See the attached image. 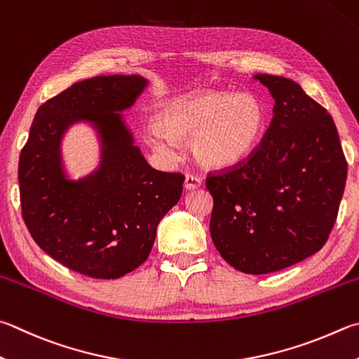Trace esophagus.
Listing matches in <instances>:
<instances>
[{
	"label": "esophagus",
	"instance_id": "34e87169",
	"mask_svg": "<svg viewBox=\"0 0 359 359\" xmlns=\"http://www.w3.org/2000/svg\"><path fill=\"white\" fill-rule=\"evenodd\" d=\"M184 185L187 190H194V188H199L202 185V179L194 174H187Z\"/></svg>",
	"mask_w": 359,
	"mask_h": 359
}]
</instances>
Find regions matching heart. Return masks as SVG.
<instances>
[{"label":"heart","mask_w":359,"mask_h":359,"mask_svg":"<svg viewBox=\"0 0 359 359\" xmlns=\"http://www.w3.org/2000/svg\"><path fill=\"white\" fill-rule=\"evenodd\" d=\"M266 130V109L254 94L205 89L161 103L149 123V144L163 157L175 140H187L194 161L208 169L238 165L259 147Z\"/></svg>","instance_id":"heart-1"}]
</instances>
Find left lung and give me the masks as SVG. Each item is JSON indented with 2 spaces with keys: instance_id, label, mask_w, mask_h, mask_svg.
Wrapping results in <instances>:
<instances>
[{
  "instance_id": "left-lung-1",
  "label": "left lung",
  "mask_w": 359,
  "mask_h": 359,
  "mask_svg": "<svg viewBox=\"0 0 359 359\" xmlns=\"http://www.w3.org/2000/svg\"><path fill=\"white\" fill-rule=\"evenodd\" d=\"M275 99L259 147L238 165L208 172L210 236L227 264L264 275L302 262L336 223L347 160L333 117L298 83L259 74Z\"/></svg>"
}]
</instances>
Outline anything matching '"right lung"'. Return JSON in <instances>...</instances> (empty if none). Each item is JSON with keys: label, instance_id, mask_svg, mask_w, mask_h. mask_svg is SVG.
Listing matches in <instances>:
<instances>
[{"label": "right lung", "instance_id": "1", "mask_svg": "<svg viewBox=\"0 0 359 359\" xmlns=\"http://www.w3.org/2000/svg\"><path fill=\"white\" fill-rule=\"evenodd\" d=\"M147 81L94 76L41 105L18 161L23 221L57 262L84 276L117 279L146 262L161 218L177 204L184 174L154 169L122 121ZM78 120L95 123L102 165L78 182L65 179L59 144Z\"/></svg>", "mask_w": 359, "mask_h": 359}]
</instances>
